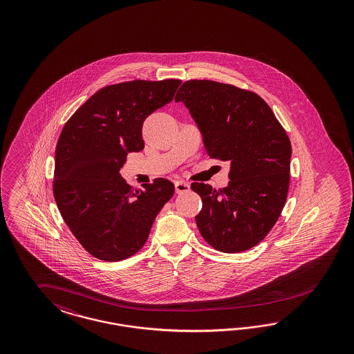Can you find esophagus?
<instances>
[{"instance_id": "1", "label": "esophagus", "mask_w": 354, "mask_h": 354, "mask_svg": "<svg viewBox=\"0 0 354 354\" xmlns=\"http://www.w3.org/2000/svg\"><path fill=\"white\" fill-rule=\"evenodd\" d=\"M191 188L189 183L183 182V180H178L175 183V191L176 193L188 192Z\"/></svg>"}]
</instances>
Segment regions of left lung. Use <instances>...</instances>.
Segmentation results:
<instances>
[{"label": "left lung", "instance_id": "obj_1", "mask_svg": "<svg viewBox=\"0 0 354 354\" xmlns=\"http://www.w3.org/2000/svg\"><path fill=\"white\" fill-rule=\"evenodd\" d=\"M184 102L203 133L206 153L230 163V182L213 189L192 183L203 209L196 223L205 241L223 253L256 247L277 223L290 187V138L254 92L213 80H188Z\"/></svg>", "mask_w": 354, "mask_h": 354}]
</instances>
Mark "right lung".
<instances>
[{
	"instance_id": "right-lung-1",
	"label": "right lung",
	"mask_w": 354,
	"mask_h": 354,
	"mask_svg": "<svg viewBox=\"0 0 354 354\" xmlns=\"http://www.w3.org/2000/svg\"><path fill=\"white\" fill-rule=\"evenodd\" d=\"M182 80L107 86L67 120L55 148L53 193L70 231L89 254L117 262L138 253L174 194L158 178L133 189L120 176L126 157L144 149L142 123L171 102Z\"/></svg>"
}]
</instances>
